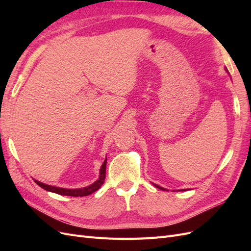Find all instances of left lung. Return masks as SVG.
<instances>
[{"label": "left lung", "mask_w": 251, "mask_h": 251, "mask_svg": "<svg viewBox=\"0 0 251 251\" xmlns=\"http://www.w3.org/2000/svg\"><path fill=\"white\" fill-rule=\"evenodd\" d=\"M155 186H156V187H158V188H160V189H163V191H165L164 188H162V187H160V186H158V185H156V184H155Z\"/></svg>", "instance_id": "obj_1"}]
</instances>
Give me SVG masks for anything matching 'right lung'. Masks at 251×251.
I'll use <instances>...</instances> for the list:
<instances>
[{"label":"right lung","mask_w":251,"mask_h":251,"mask_svg":"<svg viewBox=\"0 0 251 251\" xmlns=\"http://www.w3.org/2000/svg\"><path fill=\"white\" fill-rule=\"evenodd\" d=\"M105 165H107V159H105L104 162L101 165L100 173V178H98L97 181H95L93 184H91L90 186L83 187V188H78V189H67V188H59L56 186H51L48 184H44L40 181L34 180L35 183L41 186L42 188L46 189V191L55 193L58 195H63V196H71V197H85L89 196L92 193L96 192L98 188H100V186L103 184L104 179H105Z\"/></svg>","instance_id":"right-lung-1"}]
</instances>
